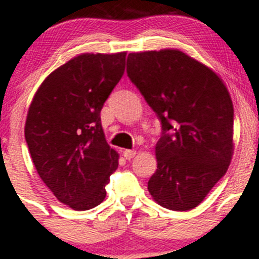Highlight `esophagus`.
Listing matches in <instances>:
<instances>
[{"label":"esophagus","mask_w":259,"mask_h":259,"mask_svg":"<svg viewBox=\"0 0 259 259\" xmlns=\"http://www.w3.org/2000/svg\"><path fill=\"white\" fill-rule=\"evenodd\" d=\"M135 154H137V152L133 149H126V150H124V153H122V155H124V157L129 160L132 159V158H134Z\"/></svg>","instance_id":"esophagus-1"}]
</instances>
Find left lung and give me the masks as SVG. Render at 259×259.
<instances>
[{
    "mask_svg": "<svg viewBox=\"0 0 259 259\" xmlns=\"http://www.w3.org/2000/svg\"><path fill=\"white\" fill-rule=\"evenodd\" d=\"M126 72L162 122L148 191L165 209H195L232 160L234 109L227 86L178 49L130 53Z\"/></svg>",
    "mask_w": 259,
    "mask_h": 259,
    "instance_id": "obj_1",
    "label": "left lung"
}]
</instances>
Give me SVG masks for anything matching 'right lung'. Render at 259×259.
I'll list each match as a JSON object with an SVG mask.
<instances>
[{
    "mask_svg": "<svg viewBox=\"0 0 259 259\" xmlns=\"http://www.w3.org/2000/svg\"><path fill=\"white\" fill-rule=\"evenodd\" d=\"M125 58L126 52L77 55L44 79L30 104L25 139L37 175L73 210L101 204L119 164L100 112L124 74Z\"/></svg>",
    "mask_w": 259,
    "mask_h": 259,
    "instance_id": "add662e5",
    "label": "right lung"
}]
</instances>
